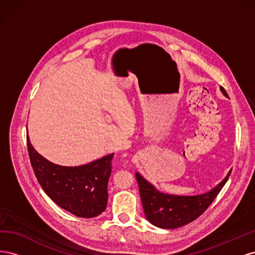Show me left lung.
<instances>
[{"label": "left lung", "instance_id": "1", "mask_svg": "<svg viewBox=\"0 0 255 255\" xmlns=\"http://www.w3.org/2000/svg\"><path fill=\"white\" fill-rule=\"evenodd\" d=\"M220 90L225 97H229L223 87ZM231 170L218 185L196 196H180L163 192L144 177L136 172V179L139 185V191L145 218L153 226L160 229H177L196 220L212 204L217 195L225 186Z\"/></svg>", "mask_w": 255, "mask_h": 255}]
</instances>
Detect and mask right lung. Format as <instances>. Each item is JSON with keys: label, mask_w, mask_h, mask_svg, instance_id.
I'll return each mask as SVG.
<instances>
[{"label": "right lung", "mask_w": 255, "mask_h": 255, "mask_svg": "<svg viewBox=\"0 0 255 255\" xmlns=\"http://www.w3.org/2000/svg\"><path fill=\"white\" fill-rule=\"evenodd\" d=\"M27 150L38 182L57 205L80 218H94L105 211L114 153L81 166H61L41 156L28 135Z\"/></svg>", "instance_id": "1"}]
</instances>
